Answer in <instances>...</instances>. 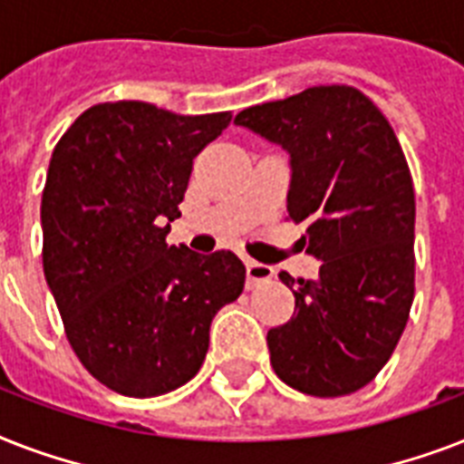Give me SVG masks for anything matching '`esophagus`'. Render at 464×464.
I'll use <instances>...</instances> for the list:
<instances>
[{
    "label": "esophagus",
    "instance_id": "esophagus-1",
    "mask_svg": "<svg viewBox=\"0 0 464 464\" xmlns=\"http://www.w3.org/2000/svg\"><path fill=\"white\" fill-rule=\"evenodd\" d=\"M246 275H247V289H253L260 282H267L275 276V267H269L265 262L246 260Z\"/></svg>",
    "mask_w": 464,
    "mask_h": 464
}]
</instances>
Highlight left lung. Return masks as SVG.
I'll return each instance as SVG.
<instances>
[{"instance_id": "left-lung-1", "label": "left lung", "mask_w": 464, "mask_h": 464, "mask_svg": "<svg viewBox=\"0 0 464 464\" xmlns=\"http://www.w3.org/2000/svg\"><path fill=\"white\" fill-rule=\"evenodd\" d=\"M289 154L286 209L317 279H282L296 298L267 332L275 373L298 392L352 395L402 337L414 301V185L392 127L361 91L313 86L233 120Z\"/></svg>"}]
</instances>
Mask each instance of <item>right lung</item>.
Wrapping results in <instances>:
<instances>
[{
  "mask_svg": "<svg viewBox=\"0 0 464 464\" xmlns=\"http://www.w3.org/2000/svg\"><path fill=\"white\" fill-rule=\"evenodd\" d=\"M231 112L178 115L141 101L89 108L47 168L43 269L86 371L127 397L195 378L211 320L246 284L231 250L168 246L192 160Z\"/></svg>",
  "mask_w": 464,
  "mask_h": 464,
  "instance_id": "right-lung-1",
  "label": "right lung"
}]
</instances>
